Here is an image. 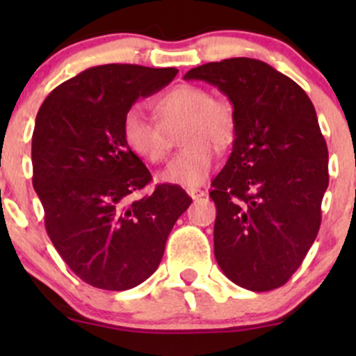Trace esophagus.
I'll list each match as a JSON object with an SVG mask.
<instances>
[{
    "label": "esophagus",
    "instance_id": "1",
    "mask_svg": "<svg viewBox=\"0 0 356 356\" xmlns=\"http://www.w3.org/2000/svg\"><path fill=\"white\" fill-rule=\"evenodd\" d=\"M187 194H189L192 199H199V197H204V195H206V191L195 189V187H191V189H187Z\"/></svg>",
    "mask_w": 356,
    "mask_h": 356
}]
</instances>
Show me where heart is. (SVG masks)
<instances>
[{
    "mask_svg": "<svg viewBox=\"0 0 356 356\" xmlns=\"http://www.w3.org/2000/svg\"><path fill=\"white\" fill-rule=\"evenodd\" d=\"M159 122L140 107L125 112L122 137L137 157L150 164L164 162L169 154V134L179 125L181 144L186 145L177 157L159 175L162 182L181 187H197L207 181L216 162V145L226 149L234 138L236 118L227 102L212 99L197 85H177L155 102Z\"/></svg>",
    "mask_w": 356,
    "mask_h": 356,
    "instance_id": "obj_1",
    "label": "heart"
}]
</instances>
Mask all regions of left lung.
<instances>
[{
    "label": "left lung",
    "mask_w": 356,
    "mask_h": 356,
    "mask_svg": "<svg viewBox=\"0 0 356 356\" xmlns=\"http://www.w3.org/2000/svg\"><path fill=\"white\" fill-rule=\"evenodd\" d=\"M184 80L214 85L234 108L232 152L209 192L216 261L241 288H280L316 239L328 187V149L312 100L254 58L212 61Z\"/></svg>",
    "instance_id": "8db88e82"
}]
</instances>
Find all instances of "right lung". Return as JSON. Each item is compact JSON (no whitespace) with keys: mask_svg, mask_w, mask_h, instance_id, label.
I'll list each match as a JSON object with an SVG mask.
<instances>
[{"mask_svg":"<svg viewBox=\"0 0 356 356\" xmlns=\"http://www.w3.org/2000/svg\"><path fill=\"white\" fill-rule=\"evenodd\" d=\"M177 72L92 67L58 85L38 110L31 161L44 227L68 268L95 288L124 291L152 276L175 220L192 202L170 184L132 199L152 175L122 137L127 110Z\"/></svg>","mask_w":356,"mask_h":356,"instance_id":"right-lung-1","label":"right lung"}]
</instances>
